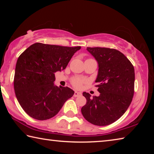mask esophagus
Segmentation results:
<instances>
[{"instance_id": "1", "label": "esophagus", "mask_w": 154, "mask_h": 154, "mask_svg": "<svg viewBox=\"0 0 154 154\" xmlns=\"http://www.w3.org/2000/svg\"><path fill=\"white\" fill-rule=\"evenodd\" d=\"M80 95H82V94H81L80 92H77V91H75V93H74V96H75V97H77V96H79Z\"/></svg>"}]
</instances>
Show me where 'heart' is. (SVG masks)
Instances as JSON below:
<instances>
[{"instance_id":"1","label":"heart","mask_w":154,"mask_h":154,"mask_svg":"<svg viewBox=\"0 0 154 154\" xmlns=\"http://www.w3.org/2000/svg\"><path fill=\"white\" fill-rule=\"evenodd\" d=\"M83 82V81L79 79V78H75V79H72V83L76 88H80L82 86Z\"/></svg>"}]
</instances>
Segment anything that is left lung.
<instances>
[{"label":"left lung","mask_w":154,"mask_h":154,"mask_svg":"<svg viewBox=\"0 0 154 154\" xmlns=\"http://www.w3.org/2000/svg\"><path fill=\"white\" fill-rule=\"evenodd\" d=\"M98 62V83L100 95L90 98L84 92L86 104L82 113L90 123L106 126L123 116L134 95V69L126 56L117 49L106 48H87Z\"/></svg>","instance_id":"1"}]
</instances>
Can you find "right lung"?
Listing matches in <instances>:
<instances>
[{"label": "right lung", "instance_id": "obj_1", "mask_svg": "<svg viewBox=\"0 0 154 154\" xmlns=\"http://www.w3.org/2000/svg\"><path fill=\"white\" fill-rule=\"evenodd\" d=\"M80 46L69 48L36 43L17 59L14 90L17 101L28 116L38 120L55 116L75 92L54 84L55 73L66 69Z\"/></svg>", "mask_w": 154, "mask_h": 154}]
</instances>
